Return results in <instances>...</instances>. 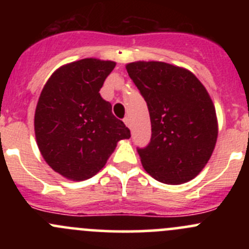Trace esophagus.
I'll return each mask as SVG.
<instances>
[{"label": "esophagus", "mask_w": 249, "mask_h": 249, "mask_svg": "<svg viewBox=\"0 0 249 249\" xmlns=\"http://www.w3.org/2000/svg\"><path fill=\"white\" fill-rule=\"evenodd\" d=\"M124 123H125V125H126L127 127H131V120H130V118L129 117H126L124 119Z\"/></svg>", "instance_id": "1"}]
</instances>
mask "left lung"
Masks as SVG:
<instances>
[{"label":"left lung","instance_id":"left-lung-1","mask_svg":"<svg viewBox=\"0 0 249 249\" xmlns=\"http://www.w3.org/2000/svg\"><path fill=\"white\" fill-rule=\"evenodd\" d=\"M126 71L144 97L152 124L149 144L139 148L144 170L165 184L196 177L218 136L215 108L202 83L183 67L136 61Z\"/></svg>","mask_w":249,"mask_h":249}]
</instances>
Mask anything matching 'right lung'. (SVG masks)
I'll list each match as a JSON object with an SVG mask.
<instances>
[{"label":"right lung","instance_id":"1","mask_svg":"<svg viewBox=\"0 0 249 249\" xmlns=\"http://www.w3.org/2000/svg\"><path fill=\"white\" fill-rule=\"evenodd\" d=\"M114 61L83 59L57 69L41 92L35 135L46 162L65 178L85 180L106 165L130 130L112 113L100 89Z\"/></svg>","mask_w":249,"mask_h":249}]
</instances>
